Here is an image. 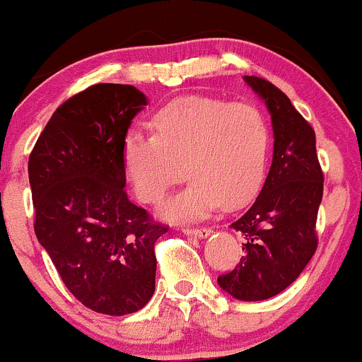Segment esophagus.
<instances>
[{
	"instance_id": "34e87169",
	"label": "esophagus",
	"mask_w": 362,
	"mask_h": 362,
	"mask_svg": "<svg viewBox=\"0 0 362 362\" xmlns=\"http://www.w3.org/2000/svg\"><path fill=\"white\" fill-rule=\"evenodd\" d=\"M182 233L188 236H196V238H206L211 233L209 228H182Z\"/></svg>"
}]
</instances>
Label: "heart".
<instances>
[{
  "mask_svg": "<svg viewBox=\"0 0 362 362\" xmlns=\"http://www.w3.org/2000/svg\"><path fill=\"white\" fill-rule=\"evenodd\" d=\"M153 126L154 134H127L124 171L137 198L149 204L160 202L186 173L193 177L160 206L166 220H202L220 204L243 206L260 189L270 127L258 107L186 97L163 107Z\"/></svg>",
  "mask_w": 362,
  "mask_h": 362,
  "instance_id": "heart-1",
  "label": "heart"
}]
</instances>
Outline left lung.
<instances>
[{"label":"left lung","instance_id":"8db88e82","mask_svg":"<svg viewBox=\"0 0 362 362\" xmlns=\"http://www.w3.org/2000/svg\"><path fill=\"white\" fill-rule=\"evenodd\" d=\"M265 102L274 131V156L265 185L231 228L245 236V253L218 285L236 300L257 302L296 282L317 248L315 220L324 174L315 132L285 93L269 80L243 77Z\"/></svg>","mask_w":362,"mask_h":362}]
</instances>
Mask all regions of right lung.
Masks as SVG:
<instances>
[{
	"label": "right lung",
	"instance_id": "1",
	"mask_svg": "<svg viewBox=\"0 0 362 362\" xmlns=\"http://www.w3.org/2000/svg\"><path fill=\"white\" fill-rule=\"evenodd\" d=\"M147 97L97 83L53 112L30 154L35 235L88 309L126 315L156 287L154 243L168 228L129 202L124 142Z\"/></svg>",
	"mask_w": 362,
	"mask_h": 362
}]
</instances>
